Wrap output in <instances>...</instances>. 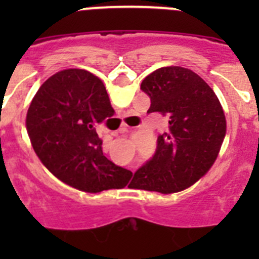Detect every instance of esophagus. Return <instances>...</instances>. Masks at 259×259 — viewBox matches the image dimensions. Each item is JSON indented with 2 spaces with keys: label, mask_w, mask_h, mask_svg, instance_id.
<instances>
[{
  "label": "esophagus",
  "mask_w": 259,
  "mask_h": 259,
  "mask_svg": "<svg viewBox=\"0 0 259 259\" xmlns=\"http://www.w3.org/2000/svg\"><path fill=\"white\" fill-rule=\"evenodd\" d=\"M130 130H131V127H128L127 124H122L120 128L118 130V134H125V132H128ZM132 172H134V170H132Z\"/></svg>",
  "instance_id": "obj_1"
}]
</instances>
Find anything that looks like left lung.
<instances>
[{
	"label": "left lung",
	"instance_id": "obj_1",
	"mask_svg": "<svg viewBox=\"0 0 259 259\" xmlns=\"http://www.w3.org/2000/svg\"><path fill=\"white\" fill-rule=\"evenodd\" d=\"M141 91L152 102L148 113L168 116V132L158 136L154 157L135 172L131 187L184 191L206 175L221 152L227 131L223 107L202 77L180 66L153 71Z\"/></svg>",
	"mask_w": 259,
	"mask_h": 259
}]
</instances>
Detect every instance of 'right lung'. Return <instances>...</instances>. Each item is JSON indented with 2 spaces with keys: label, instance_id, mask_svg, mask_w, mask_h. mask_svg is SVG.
<instances>
[{
  "label": "right lung",
  "instance_id": "obj_1",
  "mask_svg": "<svg viewBox=\"0 0 259 259\" xmlns=\"http://www.w3.org/2000/svg\"><path fill=\"white\" fill-rule=\"evenodd\" d=\"M114 110L101 79L67 68L45 80L26 116L27 134L41 163L62 183L98 193L122 189L132 172L109 161L96 127Z\"/></svg>",
  "mask_w": 259,
  "mask_h": 259
}]
</instances>
